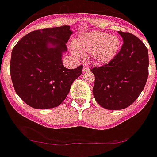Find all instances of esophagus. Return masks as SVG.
<instances>
[{
    "label": "esophagus",
    "instance_id": "1",
    "mask_svg": "<svg viewBox=\"0 0 157 157\" xmlns=\"http://www.w3.org/2000/svg\"><path fill=\"white\" fill-rule=\"evenodd\" d=\"M90 71V69L89 67H87V66H84V67H83V72H89Z\"/></svg>",
    "mask_w": 157,
    "mask_h": 157
}]
</instances>
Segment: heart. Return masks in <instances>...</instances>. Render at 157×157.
I'll list each match as a JSON object with an SVG mask.
<instances>
[{"label":"heart","instance_id":"b5f03b06","mask_svg":"<svg viewBox=\"0 0 157 157\" xmlns=\"http://www.w3.org/2000/svg\"><path fill=\"white\" fill-rule=\"evenodd\" d=\"M120 39L101 31H91L80 34L73 40V52L78 57L90 54L93 61L98 64L110 62L118 53Z\"/></svg>","mask_w":157,"mask_h":157}]
</instances>
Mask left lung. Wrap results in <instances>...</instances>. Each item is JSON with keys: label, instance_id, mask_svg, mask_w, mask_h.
<instances>
[{"label": "left lung", "instance_id": "left-lung-1", "mask_svg": "<svg viewBox=\"0 0 157 157\" xmlns=\"http://www.w3.org/2000/svg\"><path fill=\"white\" fill-rule=\"evenodd\" d=\"M124 44L109 63L91 69L93 94L102 107L122 109L132 104L144 89L149 74L148 50L132 33L118 31Z\"/></svg>", "mask_w": 157, "mask_h": 157}]
</instances>
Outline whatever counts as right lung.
Instances as JSON below:
<instances>
[{
	"label": "right lung",
	"instance_id": "obj_1",
	"mask_svg": "<svg viewBox=\"0 0 157 157\" xmlns=\"http://www.w3.org/2000/svg\"><path fill=\"white\" fill-rule=\"evenodd\" d=\"M72 31L70 26L36 30L22 37L11 53L10 77L17 94L35 109H50L66 99L83 65L70 70L63 66L62 53ZM49 43L54 45L49 48Z\"/></svg>",
	"mask_w": 157,
	"mask_h": 157
}]
</instances>
